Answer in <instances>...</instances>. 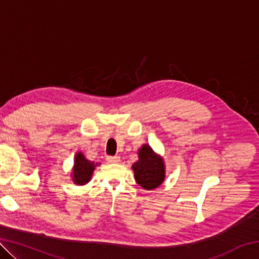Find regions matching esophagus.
<instances>
[{"mask_svg": "<svg viewBox=\"0 0 259 259\" xmlns=\"http://www.w3.org/2000/svg\"><path fill=\"white\" fill-rule=\"evenodd\" d=\"M107 161L109 162V163H119V162L121 161L120 156H107Z\"/></svg>", "mask_w": 259, "mask_h": 259, "instance_id": "1", "label": "esophagus"}]
</instances>
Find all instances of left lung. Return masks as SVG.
<instances>
[{"mask_svg": "<svg viewBox=\"0 0 259 259\" xmlns=\"http://www.w3.org/2000/svg\"><path fill=\"white\" fill-rule=\"evenodd\" d=\"M135 181L144 190L152 191L159 187L165 178V164L161 155L156 154L148 144L138 150V160L131 166Z\"/></svg>", "mask_w": 259, "mask_h": 259, "instance_id": "1", "label": "left lung"}]
</instances>
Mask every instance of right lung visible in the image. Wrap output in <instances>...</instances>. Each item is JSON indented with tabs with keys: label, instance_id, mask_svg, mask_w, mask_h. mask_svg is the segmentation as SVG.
Returning <instances> with one entry per match:
<instances>
[{
	"label": "right lung",
	"instance_id": "right-lung-1",
	"mask_svg": "<svg viewBox=\"0 0 259 259\" xmlns=\"http://www.w3.org/2000/svg\"><path fill=\"white\" fill-rule=\"evenodd\" d=\"M99 165V162L88 160L82 152H76L74 156V165L71 175L73 183L78 186L85 185L91 181L95 169Z\"/></svg>",
	"mask_w": 259,
	"mask_h": 259
}]
</instances>
